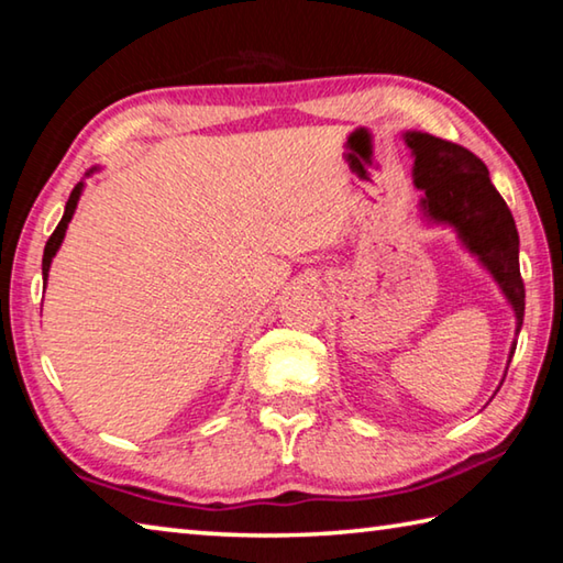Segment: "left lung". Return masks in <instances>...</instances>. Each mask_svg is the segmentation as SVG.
<instances>
[{"label": "left lung", "instance_id": "left-lung-1", "mask_svg": "<svg viewBox=\"0 0 563 563\" xmlns=\"http://www.w3.org/2000/svg\"><path fill=\"white\" fill-rule=\"evenodd\" d=\"M415 154V184L424 190L422 208L437 223L456 228L462 243L484 263L523 322V280L519 273V233L509 206L492 186L489 168L470 148L430 133H405ZM517 342L511 345L509 362ZM507 377V375H504Z\"/></svg>", "mask_w": 563, "mask_h": 563}]
</instances>
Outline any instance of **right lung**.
Listing matches in <instances>:
<instances>
[{
  "label": "right lung",
  "mask_w": 563,
  "mask_h": 563,
  "mask_svg": "<svg viewBox=\"0 0 563 563\" xmlns=\"http://www.w3.org/2000/svg\"><path fill=\"white\" fill-rule=\"evenodd\" d=\"M81 188H84V184H76V186H74L71 196H69V201H66V208H64V216H62V221H59V225H56V231L49 235V241H46V247H44V258H42V275H44V283H46V275H49V265H52V258H54V255H56V251H59V245H62V241H64L66 225H69L71 216H74V211H76V201H79V196H81Z\"/></svg>",
  "instance_id": "add662e5"
}]
</instances>
